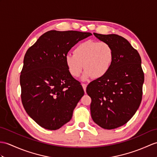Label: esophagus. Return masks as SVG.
<instances>
[{"instance_id":"1","label":"esophagus","mask_w":157,"mask_h":157,"mask_svg":"<svg viewBox=\"0 0 157 157\" xmlns=\"http://www.w3.org/2000/svg\"><path fill=\"white\" fill-rule=\"evenodd\" d=\"M82 87H83V90H84V92H85V93H86V87H87V85L86 84V83H82Z\"/></svg>"}]
</instances>
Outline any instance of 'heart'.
<instances>
[{
  "mask_svg": "<svg viewBox=\"0 0 157 157\" xmlns=\"http://www.w3.org/2000/svg\"><path fill=\"white\" fill-rule=\"evenodd\" d=\"M113 60L114 50L110 44L92 40L79 43L74 54L65 57L66 66L73 77H79L84 67V79L104 77L110 71Z\"/></svg>",
  "mask_w": 157,
  "mask_h": 157,
  "instance_id": "b5f03b06",
  "label": "heart"
}]
</instances>
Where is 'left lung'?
Segmentation results:
<instances>
[{"instance_id":"obj_1","label":"left lung","mask_w":157,"mask_h":157,"mask_svg":"<svg viewBox=\"0 0 157 157\" xmlns=\"http://www.w3.org/2000/svg\"><path fill=\"white\" fill-rule=\"evenodd\" d=\"M94 35L112 47L114 60L106 75L87 87L86 92L92 99L91 116L101 128L114 129L128 122L140 106L144 80L141 58L121 36Z\"/></svg>"}]
</instances>
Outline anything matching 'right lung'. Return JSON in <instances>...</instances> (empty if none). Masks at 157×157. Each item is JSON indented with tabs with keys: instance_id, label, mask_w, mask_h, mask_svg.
I'll return each mask as SVG.
<instances>
[{
	"instance_id": "1",
	"label": "right lung",
	"mask_w": 157,
	"mask_h": 157,
	"mask_svg": "<svg viewBox=\"0 0 157 157\" xmlns=\"http://www.w3.org/2000/svg\"><path fill=\"white\" fill-rule=\"evenodd\" d=\"M90 35L77 31H49L25 53L20 75L22 104L42 128L57 130L71 119L84 91L69 72L65 57L72 47Z\"/></svg>"
}]
</instances>
